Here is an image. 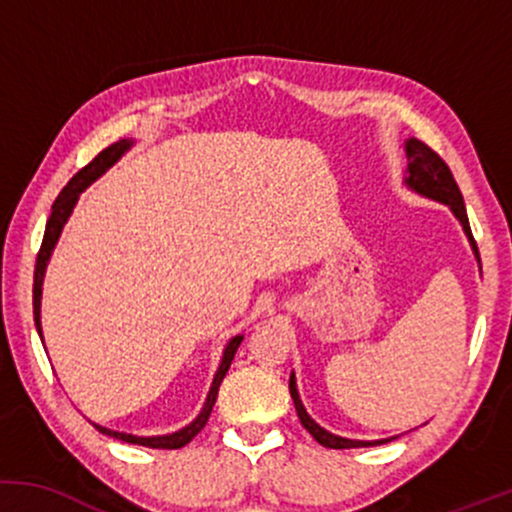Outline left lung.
<instances>
[{
  "label": "left lung",
  "mask_w": 512,
  "mask_h": 512,
  "mask_svg": "<svg viewBox=\"0 0 512 512\" xmlns=\"http://www.w3.org/2000/svg\"><path fill=\"white\" fill-rule=\"evenodd\" d=\"M404 154H407V173H404V185H407L411 192H416V195L445 204V207L452 211V216L460 221V226H462L464 236H467V240H469V245H472V252H474V257H477L479 272H481L479 250H477V243H474V238H472V228H469L462 192H460V187H457L455 178H452L450 168L445 166V161L436 154V151L428 149L424 142H419V139H414V137H409L407 142H404ZM289 390H291L293 404H296L298 419H301L305 431H308L310 436L317 440V443L325 445V448H334V450L370 448V445H383V443H390V440L397 438V436H392V438H380V440H351V438L337 436V433H330L327 428H322L320 424H317L308 411H305L301 395H298L296 375L293 373L289 378Z\"/></svg>",
  "instance_id": "1"
}]
</instances>
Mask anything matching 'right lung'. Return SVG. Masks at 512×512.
<instances>
[{
  "label": "right lung",
  "instance_id": "add662e5",
  "mask_svg": "<svg viewBox=\"0 0 512 512\" xmlns=\"http://www.w3.org/2000/svg\"><path fill=\"white\" fill-rule=\"evenodd\" d=\"M132 146H134V139H120V142L110 144L108 149H103L101 154L93 158V161L88 163L86 168H81L79 173H76L74 178L67 182V187H64L60 195H57L55 204H52V214L48 219V226H45L43 245H40L38 260H35V276H33V315H35V327H38L40 337H43V325H40V301H43L45 269H48L52 250H55L57 240H60V236H62L64 223H67L69 216H72V211L76 207V202H79L81 192H84L86 187L91 185V182H96L98 178H101L105 170L113 168L115 163L120 161V158L125 156L129 149H132ZM240 342H243V334H236V337L228 339V344L223 346V356H221L219 368H216L214 380H211L207 402H204V407L197 414V419L190 421V424H187L185 428H180V431L166 433V436H132V433L113 431V428H105L101 424H93V426H96L98 431L103 433V436L117 438V440H122V443L144 445V448H161V450L182 448V445L190 443V440L195 438L204 426H207L211 409H214V404H216V395H219V387L223 383V378H226L228 368H231V361H233V356H236Z\"/></svg>",
  "mask_w": 512,
  "mask_h": 512
}]
</instances>
